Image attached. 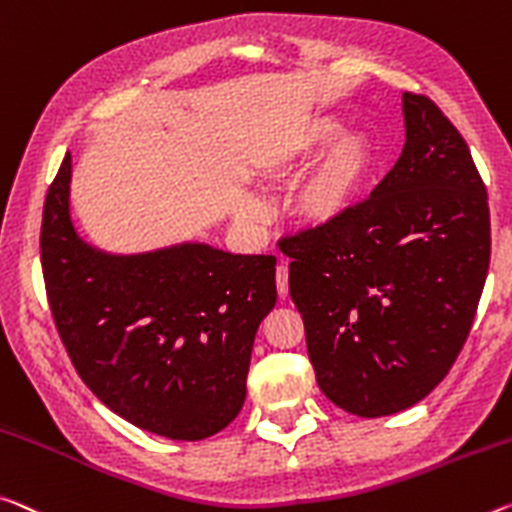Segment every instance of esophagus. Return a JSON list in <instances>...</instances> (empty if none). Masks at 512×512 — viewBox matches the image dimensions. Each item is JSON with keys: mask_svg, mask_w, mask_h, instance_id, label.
Masks as SVG:
<instances>
[{"mask_svg": "<svg viewBox=\"0 0 512 512\" xmlns=\"http://www.w3.org/2000/svg\"><path fill=\"white\" fill-rule=\"evenodd\" d=\"M275 287H278L280 296L289 294V269H287V264H280L278 269H275Z\"/></svg>", "mask_w": 512, "mask_h": 512, "instance_id": "obj_1", "label": "esophagus"}]
</instances>
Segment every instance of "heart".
<instances>
[{
	"label": "heart",
	"instance_id": "heart-1",
	"mask_svg": "<svg viewBox=\"0 0 512 512\" xmlns=\"http://www.w3.org/2000/svg\"><path fill=\"white\" fill-rule=\"evenodd\" d=\"M314 153L291 191L289 216L305 230H328L358 212L376 173L378 145L367 129H342L332 113H312L296 120L259 157L257 173L269 184L287 182ZM255 214V207L246 212Z\"/></svg>",
	"mask_w": 512,
	"mask_h": 512
}]
</instances>
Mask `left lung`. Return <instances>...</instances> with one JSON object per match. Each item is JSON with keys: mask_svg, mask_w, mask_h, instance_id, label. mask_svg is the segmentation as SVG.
Segmentation results:
<instances>
[{"mask_svg": "<svg viewBox=\"0 0 512 512\" xmlns=\"http://www.w3.org/2000/svg\"><path fill=\"white\" fill-rule=\"evenodd\" d=\"M399 161L351 218L282 239L316 383L339 408L385 417L442 383L490 266V207L465 139L403 93Z\"/></svg>", "mask_w": 512, "mask_h": 512, "instance_id": "1", "label": "left lung"}]
</instances>
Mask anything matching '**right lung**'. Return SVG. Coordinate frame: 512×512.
Instances as JSON below:
<instances>
[{
    "label": "right lung",
    "instance_id": "add662e5",
    "mask_svg": "<svg viewBox=\"0 0 512 512\" xmlns=\"http://www.w3.org/2000/svg\"><path fill=\"white\" fill-rule=\"evenodd\" d=\"M70 152L47 191L40 262L56 330L88 389L168 440L212 437L239 415L275 257L180 243L102 253L70 218Z\"/></svg>",
    "mask_w": 512,
    "mask_h": 512
}]
</instances>
